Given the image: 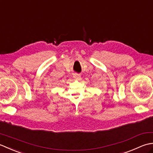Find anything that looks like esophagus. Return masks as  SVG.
I'll use <instances>...</instances> for the list:
<instances>
[{"instance_id":"obj_1","label":"esophagus","mask_w":153,"mask_h":153,"mask_svg":"<svg viewBox=\"0 0 153 153\" xmlns=\"http://www.w3.org/2000/svg\"><path fill=\"white\" fill-rule=\"evenodd\" d=\"M74 78H76V79H78L81 77V76H80V74H74Z\"/></svg>"}]
</instances>
